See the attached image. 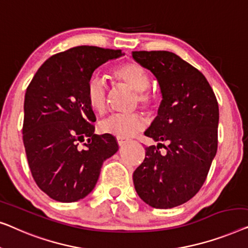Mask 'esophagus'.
Masks as SVG:
<instances>
[{
	"label": "esophagus",
	"mask_w": 248,
	"mask_h": 248,
	"mask_svg": "<svg viewBox=\"0 0 248 248\" xmlns=\"http://www.w3.org/2000/svg\"><path fill=\"white\" fill-rule=\"evenodd\" d=\"M117 141H118V145H119L120 147H121V146H124L125 144H128V142H129L128 139H124V138H117Z\"/></svg>",
	"instance_id": "1"
}]
</instances>
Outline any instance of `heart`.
<instances>
[{"label": "heart", "mask_w": 248, "mask_h": 248, "mask_svg": "<svg viewBox=\"0 0 248 248\" xmlns=\"http://www.w3.org/2000/svg\"><path fill=\"white\" fill-rule=\"evenodd\" d=\"M112 75L118 82L127 85L136 92L135 104L139 103L146 110H151L156 103L155 93L148 89L149 75L140 64L136 62H124L112 68ZM86 100L94 112L102 114L108 106V88L100 76L92 75L86 85ZM146 121L138 112L113 114L101 121L99 130L102 134L117 138H129L144 129Z\"/></svg>", "instance_id": "obj_1"}]
</instances>
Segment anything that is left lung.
<instances>
[{
	"label": "left lung",
	"instance_id": "8db88e82",
	"mask_svg": "<svg viewBox=\"0 0 248 248\" xmlns=\"http://www.w3.org/2000/svg\"><path fill=\"white\" fill-rule=\"evenodd\" d=\"M132 57L155 75L163 97L145 131L158 145L145 148L132 175L135 189L153 208L177 207L199 192L217 153V99L204 75L174 53L132 51Z\"/></svg>",
	"mask_w": 248,
	"mask_h": 248
}]
</instances>
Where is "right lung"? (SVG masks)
<instances>
[{"label": "right lung", "instance_id": "1", "mask_svg": "<svg viewBox=\"0 0 248 248\" xmlns=\"http://www.w3.org/2000/svg\"><path fill=\"white\" fill-rule=\"evenodd\" d=\"M123 55L95 46L71 48L48 58L27 88L22 128L27 159L34 182L56 201L85 198L104 160L119 149L113 136L94 134L96 118L86 100V85L99 66Z\"/></svg>", "mask_w": 248, "mask_h": 248}]
</instances>
